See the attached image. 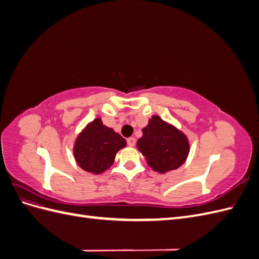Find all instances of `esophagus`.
Returning a JSON list of instances; mask_svg holds the SVG:
<instances>
[{
	"instance_id": "1",
	"label": "esophagus",
	"mask_w": 259,
	"mask_h": 259,
	"mask_svg": "<svg viewBox=\"0 0 259 259\" xmlns=\"http://www.w3.org/2000/svg\"><path fill=\"white\" fill-rule=\"evenodd\" d=\"M135 144H136V139H135V138H133V137L127 138V145H128L130 147H134Z\"/></svg>"
}]
</instances>
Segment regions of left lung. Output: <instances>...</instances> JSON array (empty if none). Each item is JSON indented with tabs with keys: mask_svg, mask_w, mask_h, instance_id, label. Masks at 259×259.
Listing matches in <instances>:
<instances>
[{
	"mask_svg": "<svg viewBox=\"0 0 259 259\" xmlns=\"http://www.w3.org/2000/svg\"><path fill=\"white\" fill-rule=\"evenodd\" d=\"M148 165L159 173H166L183 165L189 153L187 137L170 124L154 115L143 128V137L137 142Z\"/></svg>",
	"mask_w": 259,
	"mask_h": 259,
	"instance_id": "left-lung-1",
	"label": "left lung"
}]
</instances>
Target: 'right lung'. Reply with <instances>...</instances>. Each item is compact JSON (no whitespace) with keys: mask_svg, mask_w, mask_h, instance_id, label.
Masks as SVG:
<instances>
[{"mask_svg":"<svg viewBox=\"0 0 259 259\" xmlns=\"http://www.w3.org/2000/svg\"><path fill=\"white\" fill-rule=\"evenodd\" d=\"M125 146L126 140L120 134L95 119L77 136L74 158L84 170L101 174L112 165L116 152Z\"/></svg>","mask_w":259,"mask_h":259,"instance_id":"add662e5","label":"right lung"}]
</instances>
